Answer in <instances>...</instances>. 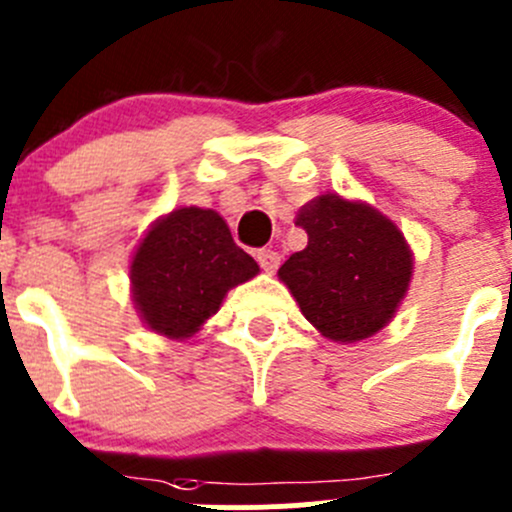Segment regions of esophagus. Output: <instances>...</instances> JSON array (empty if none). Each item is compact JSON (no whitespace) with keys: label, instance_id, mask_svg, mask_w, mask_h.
Instances as JSON below:
<instances>
[{"label":"esophagus","instance_id":"obj_1","mask_svg":"<svg viewBox=\"0 0 512 512\" xmlns=\"http://www.w3.org/2000/svg\"><path fill=\"white\" fill-rule=\"evenodd\" d=\"M257 262L265 272H275L280 267V255L275 250H257Z\"/></svg>","mask_w":512,"mask_h":512}]
</instances>
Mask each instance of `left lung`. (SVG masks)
<instances>
[{
	"label": "left lung",
	"instance_id": "obj_1",
	"mask_svg": "<svg viewBox=\"0 0 512 512\" xmlns=\"http://www.w3.org/2000/svg\"><path fill=\"white\" fill-rule=\"evenodd\" d=\"M307 247L280 267L304 317L332 342L352 344L391 322L409 292L414 255L404 232L359 200L327 193L294 220Z\"/></svg>",
	"mask_w": 512,
	"mask_h": 512
}]
</instances>
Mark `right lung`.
Returning <instances> with one entry per match:
<instances>
[{"mask_svg": "<svg viewBox=\"0 0 512 512\" xmlns=\"http://www.w3.org/2000/svg\"><path fill=\"white\" fill-rule=\"evenodd\" d=\"M257 272V262L235 245L215 210L178 208L151 225L133 255V302L148 329L188 339L218 312L232 287Z\"/></svg>", "mask_w": 512, "mask_h": 512, "instance_id": "1", "label": "right lung"}]
</instances>
